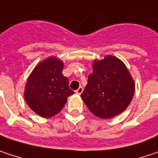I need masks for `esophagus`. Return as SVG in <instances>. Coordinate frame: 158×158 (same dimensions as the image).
<instances>
[{
    "instance_id": "obj_1",
    "label": "esophagus",
    "mask_w": 158,
    "mask_h": 158,
    "mask_svg": "<svg viewBox=\"0 0 158 158\" xmlns=\"http://www.w3.org/2000/svg\"><path fill=\"white\" fill-rule=\"evenodd\" d=\"M75 92H76V94H78V95H80V94H81V93L83 92V88H82V87H79V88H78V89H77V90H76Z\"/></svg>"
}]
</instances>
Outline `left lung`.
<instances>
[{"label": "left lung", "instance_id": "1", "mask_svg": "<svg viewBox=\"0 0 158 158\" xmlns=\"http://www.w3.org/2000/svg\"><path fill=\"white\" fill-rule=\"evenodd\" d=\"M134 91V79L124 62L115 56L106 55L93 61V72L88 76L81 98L93 114L109 119L129 106Z\"/></svg>", "mask_w": 158, "mask_h": 158}]
</instances>
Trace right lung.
I'll return each instance as SVG.
<instances>
[{
	"mask_svg": "<svg viewBox=\"0 0 158 158\" xmlns=\"http://www.w3.org/2000/svg\"><path fill=\"white\" fill-rule=\"evenodd\" d=\"M63 61L50 56L40 61L27 80L24 98L36 114L50 118L65 106L68 97L74 94L69 88V80L62 75Z\"/></svg>",
	"mask_w": 158,
	"mask_h": 158,
	"instance_id": "obj_1",
	"label": "right lung"
}]
</instances>
